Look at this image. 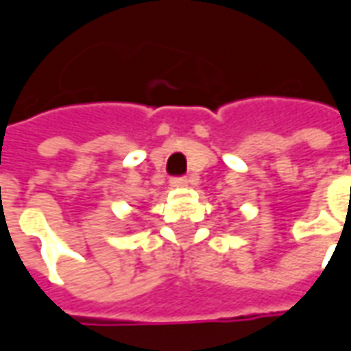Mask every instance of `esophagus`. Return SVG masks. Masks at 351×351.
<instances>
[{
  "label": "esophagus",
  "mask_w": 351,
  "mask_h": 351,
  "mask_svg": "<svg viewBox=\"0 0 351 351\" xmlns=\"http://www.w3.org/2000/svg\"><path fill=\"white\" fill-rule=\"evenodd\" d=\"M170 185L173 189H183V187H187V185H189V180H187V178H171Z\"/></svg>",
  "instance_id": "esophagus-1"
}]
</instances>
